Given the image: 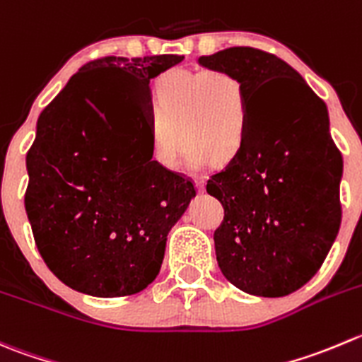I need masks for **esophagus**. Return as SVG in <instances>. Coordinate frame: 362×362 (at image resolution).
<instances>
[{
    "label": "esophagus",
    "mask_w": 362,
    "mask_h": 362,
    "mask_svg": "<svg viewBox=\"0 0 362 362\" xmlns=\"http://www.w3.org/2000/svg\"><path fill=\"white\" fill-rule=\"evenodd\" d=\"M194 185L199 192L205 191V178L203 177H194Z\"/></svg>",
    "instance_id": "obj_1"
}]
</instances>
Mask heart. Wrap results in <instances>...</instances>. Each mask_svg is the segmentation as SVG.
Here are the masks:
<instances>
[{"label": "heart", "instance_id": "b5f03b06", "mask_svg": "<svg viewBox=\"0 0 362 362\" xmlns=\"http://www.w3.org/2000/svg\"><path fill=\"white\" fill-rule=\"evenodd\" d=\"M152 157L164 170H177L184 145L192 168L228 160L238 152L247 129L244 83L226 70L173 69L156 81Z\"/></svg>", "mask_w": 362, "mask_h": 362}]
</instances>
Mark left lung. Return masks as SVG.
<instances>
[{"mask_svg":"<svg viewBox=\"0 0 362 362\" xmlns=\"http://www.w3.org/2000/svg\"><path fill=\"white\" fill-rule=\"evenodd\" d=\"M198 62L235 74L247 95L242 146L206 182L224 209L214 233L219 269L245 293L288 296L317 274L341 223L343 159L327 106L270 52L230 47Z\"/></svg>","mask_w":362,"mask_h":362,"instance_id":"left-lung-1","label":"left lung"}]
</instances>
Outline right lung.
I'll use <instances>...</instances> for the list:
<instances>
[{"label": "right lung", "mask_w": 362, "mask_h": 362, "mask_svg": "<svg viewBox=\"0 0 362 362\" xmlns=\"http://www.w3.org/2000/svg\"><path fill=\"white\" fill-rule=\"evenodd\" d=\"M182 59L90 62L38 117L24 206L42 258L72 290L132 296L159 274L168 233L196 191L152 159L148 84Z\"/></svg>", "instance_id": "obj_1"}]
</instances>
